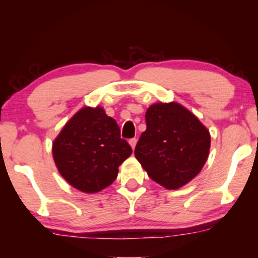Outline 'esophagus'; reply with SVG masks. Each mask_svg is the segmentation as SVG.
Here are the masks:
<instances>
[{
    "mask_svg": "<svg viewBox=\"0 0 258 258\" xmlns=\"http://www.w3.org/2000/svg\"><path fill=\"white\" fill-rule=\"evenodd\" d=\"M137 142H138V140L137 139H131L130 141H128V143H130V146L132 147V149L134 150V148H135V146H137Z\"/></svg>",
    "mask_w": 258,
    "mask_h": 258,
    "instance_id": "1",
    "label": "esophagus"
}]
</instances>
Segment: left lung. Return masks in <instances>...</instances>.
Returning a JSON list of instances; mask_svg holds the SVG:
<instances>
[{
	"mask_svg": "<svg viewBox=\"0 0 258 258\" xmlns=\"http://www.w3.org/2000/svg\"><path fill=\"white\" fill-rule=\"evenodd\" d=\"M147 130L135 147V158L148 175L168 190L180 189L202 171L211 134L202 121L176 102L147 109Z\"/></svg>",
	"mask_w": 258,
	"mask_h": 258,
	"instance_id": "obj_1",
	"label": "left lung"
}]
</instances>
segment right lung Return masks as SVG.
Instances as JSON below:
<instances>
[{
  "label": "right lung",
  "instance_id": "add662e5",
  "mask_svg": "<svg viewBox=\"0 0 258 258\" xmlns=\"http://www.w3.org/2000/svg\"><path fill=\"white\" fill-rule=\"evenodd\" d=\"M52 155L60 175L86 194L111 184L118 167L132 155L120 139L117 121L102 107H84L69 119L52 143Z\"/></svg>",
  "mask_w": 258,
  "mask_h": 258
}]
</instances>
